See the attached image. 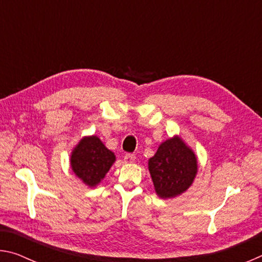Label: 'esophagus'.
Instances as JSON below:
<instances>
[{"label":"esophagus","instance_id":"obj_1","mask_svg":"<svg viewBox=\"0 0 262 262\" xmlns=\"http://www.w3.org/2000/svg\"><path fill=\"white\" fill-rule=\"evenodd\" d=\"M135 155L133 154H126L125 156H123V161L125 163H134L135 162Z\"/></svg>","mask_w":262,"mask_h":262}]
</instances>
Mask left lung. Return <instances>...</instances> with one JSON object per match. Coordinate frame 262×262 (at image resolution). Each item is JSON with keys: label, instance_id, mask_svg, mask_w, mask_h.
I'll return each mask as SVG.
<instances>
[{"label": "left lung", "instance_id": "obj_1", "mask_svg": "<svg viewBox=\"0 0 262 262\" xmlns=\"http://www.w3.org/2000/svg\"><path fill=\"white\" fill-rule=\"evenodd\" d=\"M149 171L159 196L173 198L192 185L198 171L196 157L176 136L159 145L155 156L149 159Z\"/></svg>", "mask_w": 262, "mask_h": 262}]
</instances>
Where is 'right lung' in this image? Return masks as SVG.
I'll return each mask as SVG.
<instances>
[{
    "label": "right lung",
    "mask_w": 262,
    "mask_h": 262,
    "mask_svg": "<svg viewBox=\"0 0 262 262\" xmlns=\"http://www.w3.org/2000/svg\"><path fill=\"white\" fill-rule=\"evenodd\" d=\"M115 161L114 154L98 137L83 139L72 154V168L78 178L89 186H95L104 178Z\"/></svg>",
    "instance_id": "right-lung-1"
}]
</instances>
